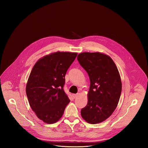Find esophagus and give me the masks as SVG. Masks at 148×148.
<instances>
[{
    "label": "esophagus",
    "instance_id": "1",
    "mask_svg": "<svg viewBox=\"0 0 148 148\" xmlns=\"http://www.w3.org/2000/svg\"><path fill=\"white\" fill-rule=\"evenodd\" d=\"M77 96H78V94H73V97H74V98H76Z\"/></svg>",
    "mask_w": 148,
    "mask_h": 148
}]
</instances>
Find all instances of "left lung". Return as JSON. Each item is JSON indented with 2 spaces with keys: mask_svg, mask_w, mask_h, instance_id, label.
Instances as JSON below:
<instances>
[{
  "mask_svg": "<svg viewBox=\"0 0 148 148\" xmlns=\"http://www.w3.org/2000/svg\"><path fill=\"white\" fill-rule=\"evenodd\" d=\"M77 60L90 79L87 105L81 109V115L90 123L102 122L118 103L122 91L119 71L112 58L100 53H80Z\"/></svg>",
  "mask_w": 148,
  "mask_h": 148,
  "instance_id": "obj_1",
  "label": "left lung"
}]
</instances>
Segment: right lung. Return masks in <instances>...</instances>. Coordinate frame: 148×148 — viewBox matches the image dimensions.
Segmentation results:
<instances>
[{"instance_id":"obj_1","label":"right lung","mask_w":148,"mask_h":148,"mask_svg":"<svg viewBox=\"0 0 148 148\" xmlns=\"http://www.w3.org/2000/svg\"><path fill=\"white\" fill-rule=\"evenodd\" d=\"M76 53L56 52L38 60L26 85L30 106L37 117L47 123L57 122L70 100L64 90L66 74Z\"/></svg>"}]
</instances>
